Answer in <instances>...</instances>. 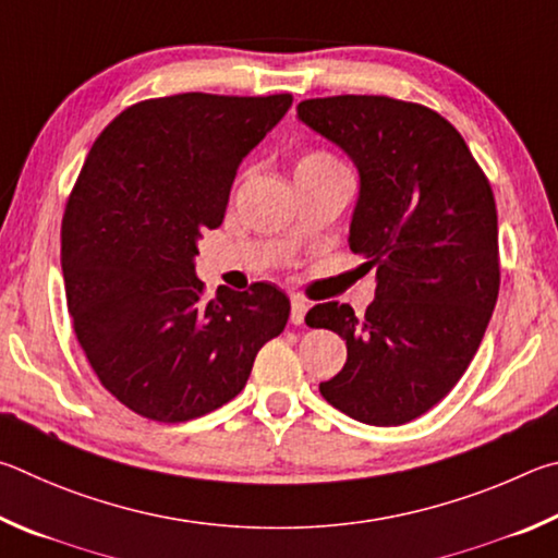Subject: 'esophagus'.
Listing matches in <instances>:
<instances>
[{
	"mask_svg": "<svg viewBox=\"0 0 558 558\" xmlns=\"http://www.w3.org/2000/svg\"><path fill=\"white\" fill-rule=\"evenodd\" d=\"M306 311H308V301H306V299L291 296V324H294V326L304 324Z\"/></svg>",
	"mask_w": 558,
	"mask_h": 558,
	"instance_id": "obj_1",
	"label": "esophagus"
}]
</instances>
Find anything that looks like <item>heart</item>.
Returning <instances> with one entry per match:
<instances>
[{
	"label": "heart",
	"instance_id": "1",
	"mask_svg": "<svg viewBox=\"0 0 558 558\" xmlns=\"http://www.w3.org/2000/svg\"><path fill=\"white\" fill-rule=\"evenodd\" d=\"M333 169H345V166L338 161V156H333L326 149H308L299 156L294 173H296V179H301V175L324 173V171H333Z\"/></svg>",
	"mask_w": 558,
	"mask_h": 558
}]
</instances>
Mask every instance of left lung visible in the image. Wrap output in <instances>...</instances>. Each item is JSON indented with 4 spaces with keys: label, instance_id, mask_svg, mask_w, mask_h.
Listing matches in <instances>:
<instances>
[{
    "label": "left lung",
    "instance_id": "1",
    "mask_svg": "<svg viewBox=\"0 0 558 558\" xmlns=\"http://www.w3.org/2000/svg\"><path fill=\"white\" fill-rule=\"evenodd\" d=\"M296 112L357 166L348 244L377 269L365 316L338 301L306 314L348 345L343 369L318 389L363 424H407L451 392L490 324L500 291L490 181L456 126L424 105L336 95Z\"/></svg>",
    "mask_w": 558,
    "mask_h": 558
}]
</instances>
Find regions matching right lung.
Instances as JSON below:
<instances>
[{"instance_id":"add662e5","label":"right lung","mask_w":558,"mask_h":558,"mask_svg":"<svg viewBox=\"0 0 558 558\" xmlns=\"http://www.w3.org/2000/svg\"><path fill=\"white\" fill-rule=\"evenodd\" d=\"M181 93L126 107L97 136L68 195L61 267L87 363L134 414L181 424L242 392L289 320L269 281L205 301L195 254L222 225L240 161L291 107Z\"/></svg>"}]
</instances>
